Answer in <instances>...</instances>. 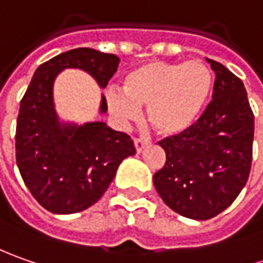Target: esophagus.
I'll list each match as a JSON object with an SVG mask.
<instances>
[{"instance_id":"1","label":"esophagus","mask_w":263,"mask_h":263,"mask_svg":"<svg viewBox=\"0 0 263 263\" xmlns=\"http://www.w3.org/2000/svg\"><path fill=\"white\" fill-rule=\"evenodd\" d=\"M134 144H135V149H137V153L140 154V153H142V149L145 148L147 141L142 140V138H135V140H134Z\"/></svg>"}]
</instances>
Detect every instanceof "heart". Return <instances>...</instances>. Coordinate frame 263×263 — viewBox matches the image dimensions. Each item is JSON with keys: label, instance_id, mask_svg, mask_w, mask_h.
<instances>
[{"label": "heart", "instance_id": "b5f03b06", "mask_svg": "<svg viewBox=\"0 0 263 263\" xmlns=\"http://www.w3.org/2000/svg\"><path fill=\"white\" fill-rule=\"evenodd\" d=\"M214 90V76L202 61L148 62L122 80V95L107 93L110 112L131 121L147 107V121L161 137H176L194 128Z\"/></svg>", "mask_w": 263, "mask_h": 263}]
</instances>
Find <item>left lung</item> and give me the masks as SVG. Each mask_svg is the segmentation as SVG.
Masks as SVG:
<instances>
[{
	"instance_id": "left-lung-1",
	"label": "left lung",
	"mask_w": 263,
	"mask_h": 263,
	"mask_svg": "<svg viewBox=\"0 0 263 263\" xmlns=\"http://www.w3.org/2000/svg\"><path fill=\"white\" fill-rule=\"evenodd\" d=\"M206 61L215 72L213 102L194 128L160 141L166 164L153 179L168 208L198 221L218 215L245 187L255 131L241 80L220 62Z\"/></svg>"
}]
</instances>
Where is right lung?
<instances>
[{"label": "right lung", "instance_id": "add662e5", "mask_svg": "<svg viewBox=\"0 0 263 263\" xmlns=\"http://www.w3.org/2000/svg\"><path fill=\"white\" fill-rule=\"evenodd\" d=\"M119 65L114 53L78 48L46 61L33 74L20 102L15 160L27 189L53 214H74L96 204L112 183L123 159L135 154L131 137L104 122H62L53 104V83L61 71L88 72L100 88ZM107 112L102 96L99 114Z\"/></svg>", "mask_w": 263, "mask_h": 263}]
</instances>
